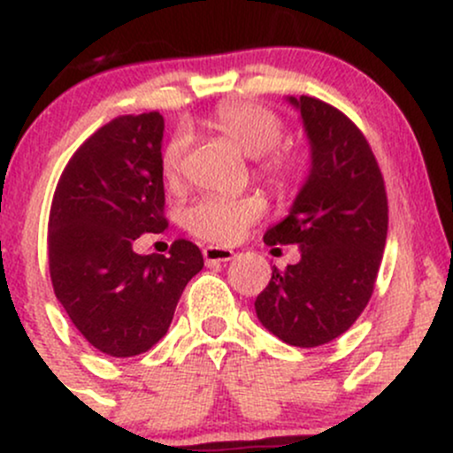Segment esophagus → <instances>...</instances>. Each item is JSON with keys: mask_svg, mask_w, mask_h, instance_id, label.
<instances>
[{"mask_svg": "<svg viewBox=\"0 0 453 453\" xmlns=\"http://www.w3.org/2000/svg\"><path fill=\"white\" fill-rule=\"evenodd\" d=\"M232 257H234L232 249H226V247H206V249H204V259H206V264L230 262Z\"/></svg>", "mask_w": 453, "mask_h": 453, "instance_id": "esophagus-1", "label": "esophagus"}]
</instances>
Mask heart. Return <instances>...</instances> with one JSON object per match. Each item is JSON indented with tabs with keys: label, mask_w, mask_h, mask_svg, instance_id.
Here are the masks:
<instances>
[{
	"label": "heart",
	"mask_w": 453,
	"mask_h": 453,
	"mask_svg": "<svg viewBox=\"0 0 453 453\" xmlns=\"http://www.w3.org/2000/svg\"><path fill=\"white\" fill-rule=\"evenodd\" d=\"M211 126L227 138L247 157L257 159V170L277 189H289L300 176V159L292 150L277 149L283 138L280 119L268 108L256 104H223L212 114ZM185 140L174 138L161 155V173L165 180H176L183 165ZM264 212V202L257 196L219 197L206 196L194 202L185 212L189 232L209 242L230 244L257 221Z\"/></svg>",
	"instance_id": "obj_1"
}]
</instances>
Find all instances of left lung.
<instances>
[{
    "label": "left lung",
    "mask_w": 453,
    "mask_h": 453,
    "mask_svg": "<svg viewBox=\"0 0 453 453\" xmlns=\"http://www.w3.org/2000/svg\"><path fill=\"white\" fill-rule=\"evenodd\" d=\"M309 140L311 165L266 244H298L300 262L273 270L257 319L294 347H319L353 326L371 300L388 238L383 176L366 138L330 104L288 96Z\"/></svg>",
    "instance_id": "8db88e82"
}]
</instances>
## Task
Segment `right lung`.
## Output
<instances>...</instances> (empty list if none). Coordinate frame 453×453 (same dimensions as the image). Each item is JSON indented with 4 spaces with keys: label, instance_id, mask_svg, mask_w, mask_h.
<instances>
[{
    "label": "right lung",
    "instance_id": "obj_1",
    "mask_svg": "<svg viewBox=\"0 0 453 453\" xmlns=\"http://www.w3.org/2000/svg\"><path fill=\"white\" fill-rule=\"evenodd\" d=\"M164 117L126 114L76 150L57 183L49 219V268L76 330L112 357L144 353L168 332L185 285L204 266L200 249L176 241L170 256H140L134 241L164 219Z\"/></svg>",
    "mask_w": 453,
    "mask_h": 453
}]
</instances>
